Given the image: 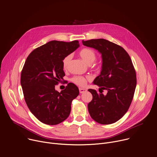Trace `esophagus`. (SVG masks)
<instances>
[{"label": "esophagus", "instance_id": "esophagus-1", "mask_svg": "<svg viewBox=\"0 0 157 157\" xmlns=\"http://www.w3.org/2000/svg\"><path fill=\"white\" fill-rule=\"evenodd\" d=\"M79 93H83L86 92V91H87V90L84 89V88H79Z\"/></svg>", "mask_w": 157, "mask_h": 157}]
</instances>
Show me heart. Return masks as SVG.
<instances>
[{"label": "heart", "mask_w": 157, "mask_h": 157, "mask_svg": "<svg viewBox=\"0 0 157 157\" xmlns=\"http://www.w3.org/2000/svg\"><path fill=\"white\" fill-rule=\"evenodd\" d=\"M79 56L82 60L86 63L88 64H91L93 63L96 59V54L95 52L90 49V48H84L81 49L79 52ZM71 59V55H67L63 60V66L64 68H66ZM97 71L100 69V66H97L96 67ZM90 78L89 76H75L71 79V81L75 84L78 85V86H82L86 84L88 80H89Z\"/></svg>", "instance_id": "obj_1"}]
</instances>
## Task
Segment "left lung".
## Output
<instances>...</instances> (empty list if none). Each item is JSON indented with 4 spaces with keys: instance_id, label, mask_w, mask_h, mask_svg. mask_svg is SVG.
Instances as JSON below:
<instances>
[{
    "instance_id": "8db88e82",
    "label": "left lung",
    "mask_w": 157,
    "mask_h": 157,
    "mask_svg": "<svg viewBox=\"0 0 157 157\" xmlns=\"http://www.w3.org/2000/svg\"><path fill=\"white\" fill-rule=\"evenodd\" d=\"M84 46L93 48L101 54L100 75L93 84L105 90L107 94L88 91L93 95L88 108L91 117L97 123L109 124L121 118L129 108L134 96L136 76L132 59L121 46L104 39L82 41Z\"/></svg>"
}]
</instances>
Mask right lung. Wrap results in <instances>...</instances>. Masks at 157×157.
Segmentation results:
<instances>
[{
	"mask_svg": "<svg viewBox=\"0 0 157 157\" xmlns=\"http://www.w3.org/2000/svg\"><path fill=\"white\" fill-rule=\"evenodd\" d=\"M79 46L78 40H51L35 49L26 59L21 84L28 108L42 123L56 125L69 115L71 102L78 96L79 89L70 82L59 93L55 86L65 76L63 59Z\"/></svg>",
	"mask_w": 157,
	"mask_h": 157,
	"instance_id": "add662e5",
	"label": "right lung"
}]
</instances>
